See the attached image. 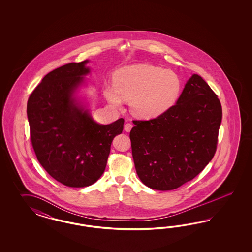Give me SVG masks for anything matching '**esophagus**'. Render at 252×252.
Returning <instances> with one entry per match:
<instances>
[{
	"label": "esophagus",
	"mask_w": 252,
	"mask_h": 252,
	"mask_svg": "<svg viewBox=\"0 0 252 252\" xmlns=\"http://www.w3.org/2000/svg\"><path fill=\"white\" fill-rule=\"evenodd\" d=\"M133 127V125L130 124V123H126L125 126H124V129L126 132H129L130 130L132 129Z\"/></svg>",
	"instance_id": "34e87169"
}]
</instances>
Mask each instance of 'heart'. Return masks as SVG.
I'll list each match as a JSON object with an SVG mask.
<instances>
[{"mask_svg": "<svg viewBox=\"0 0 252 252\" xmlns=\"http://www.w3.org/2000/svg\"><path fill=\"white\" fill-rule=\"evenodd\" d=\"M183 84L171 69L149 63H136L115 71L113 84L103 94L115 108L130 102L132 114L141 119H154L166 114L180 98Z\"/></svg>", "mask_w": 252, "mask_h": 252, "instance_id": "b5f03b06", "label": "heart"}]
</instances>
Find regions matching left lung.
Here are the masks:
<instances>
[{
	"mask_svg": "<svg viewBox=\"0 0 252 252\" xmlns=\"http://www.w3.org/2000/svg\"><path fill=\"white\" fill-rule=\"evenodd\" d=\"M221 114L217 95L194 74L166 114L133 121L132 155L141 182L156 190H172L198 176L216 152Z\"/></svg>",
	"mask_w": 252,
	"mask_h": 252,
	"instance_id": "left-lung-1",
	"label": "left lung"
}]
</instances>
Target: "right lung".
Segmentation results:
<instances>
[{
	"mask_svg": "<svg viewBox=\"0 0 252 252\" xmlns=\"http://www.w3.org/2000/svg\"><path fill=\"white\" fill-rule=\"evenodd\" d=\"M88 63H70L47 74L27 106L37 159L50 176L71 188L89 187L101 176L112 141L122 133L125 122L120 118L98 124L76 98L91 71Z\"/></svg>",
	"mask_w": 252,
	"mask_h": 252,
	"instance_id": "right-lung-1",
	"label": "right lung"
}]
</instances>
